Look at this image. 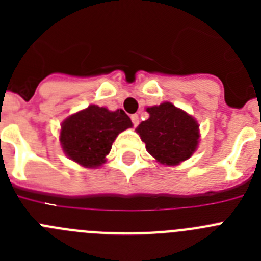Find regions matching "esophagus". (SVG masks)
<instances>
[{
    "mask_svg": "<svg viewBox=\"0 0 261 261\" xmlns=\"http://www.w3.org/2000/svg\"><path fill=\"white\" fill-rule=\"evenodd\" d=\"M130 120H132V123L135 126H137L138 123H140V117H138V115H136V114L130 116Z\"/></svg>",
    "mask_w": 261,
    "mask_h": 261,
    "instance_id": "obj_1",
    "label": "esophagus"
}]
</instances>
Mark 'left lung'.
Here are the masks:
<instances>
[{"label":"left lung","mask_w":261,"mask_h":261,"mask_svg":"<svg viewBox=\"0 0 261 261\" xmlns=\"http://www.w3.org/2000/svg\"><path fill=\"white\" fill-rule=\"evenodd\" d=\"M150 117L136 129L146 150L159 163L179 165L190 158L199 144V125L192 116L165 102L147 108Z\"/></svg>","instance_id":"8db88e82"}]
</instances>
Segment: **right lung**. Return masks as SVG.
<instances>
[{"label":"right lung","mask_w":261,"mask_h":261,"mask_svg":"<svg viewBox=\"0 0 261 261\" xmlns=\"http://www.w3.org/2000/svg\"><path fill=\"white\" fill-rule=\"evenodd\" d=\"M132 126L123 110L108 111L91 105L62 123L60 142L66 155L84 167H98L106 162L119 133Z\"/></svg>","instance_id":"add662e5"}]
</instances>
